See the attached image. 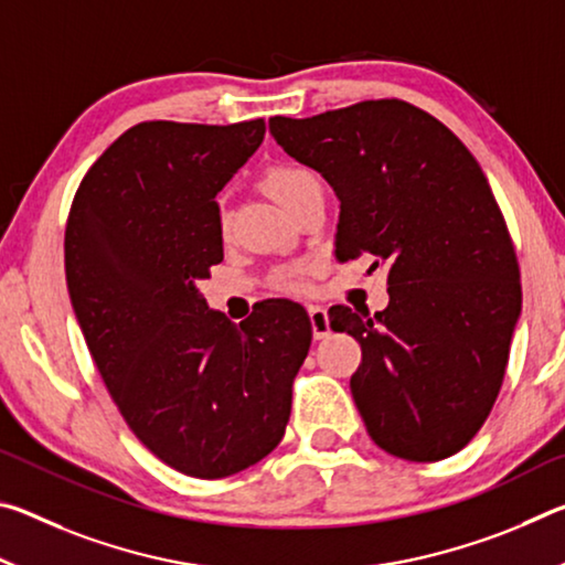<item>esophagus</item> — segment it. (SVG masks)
Here are the masks:
<instances>
[{
    "mask_svg": "<svg viewBox=\"0 0 565 565\" xmlns=\"http://www.w3.org/2000/svg\"><path fill=\"white\" fill-rule=\"evenodd\" d=\"M309 319H311L313 339H327L329 333H331L327 309H323V306H319V303H311V306H309Z\"/></svg>",
    "mask_w": 565,
    "mask_h": 565,
    "instance_id": "esophagus-1",
    "label": "esophagus"
}]
</instances>
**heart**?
Masks as SVG:
<instances>
[{"instance_id": "b5f03b06", "label": "heart", "mask_w": 565, "mask_h": 565, "mask_svg": "<svg viewBox=\"0 0 565 565\" xmlns=\"http://www.w3.org/2000/svg\"><path fill=\"white\" fill-rule=\"evenodd\" d=\"M313 184H319L317 174H313V171H309L306 167H299V164H279V167H271L264 174V189L269 191L276 202H279L286 209V212H291L294 204L299 202V199ZM226 222H228L226 212L218 214V226L226 228ZM286 284L301 286V274L299 271L286 274Z\"/></svg>"}]
</instances>
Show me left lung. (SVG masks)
Listing matches in <instances>:
<instances>
[{"mask_svg": "<svg viewBox=\"0 0 565 565\" xmlns=\"http://www.w3.org/2000/svg\"><path fill=\"white\" fill-rule=\"evenodd\" d=\"M276 145L341 202L337 259L386 269L388 306H331L361 343L351 396L369 436L406 461L471 441L503 384L521 274L489 179L456 134L401 99L271 117Z\"/></svg>", "mask_w": 565, "mask_h": 565, "instance_id": "left-lung-1", "label": "left lung"}]
</instances>
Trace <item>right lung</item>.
Masks as SVG:
<instances>
[{"mask_svg": "<svg viewBox=\"0 0 565 565\" xmlns=\"http://www.w3.org/2000/svg\"><path fill=\"white\" fill-rule=\"evenodd\" d=\"M264 131V119L141 121L94 161L66 222L70 299L114 404L194 478L238 473L279 446L311 347L299 303L271 299L234 323L199 291L224 259L216 194Z\"/></svg>", "mask_w": 565, "mask_h": 565, "instance_id": "1", "label": "right lung"}]
</instances>
